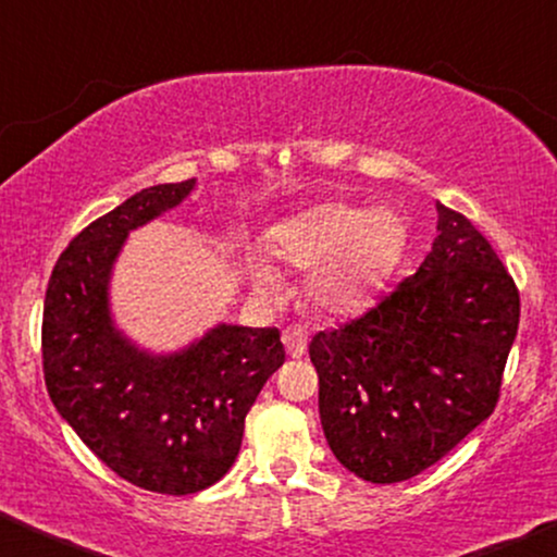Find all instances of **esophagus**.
<instances>
[{"instance_id":"34e87169","label":"esophagus","mask_w":557,"mask_h":557,"mask_svg":"<svg viewBox=\"0 0 557 557\" xmlns=\"http://www.w3.org/2000/svg\"><path fill=\"white\" fill-rule=\"evenodd\" d=\"M281 341H284L286 354H289L292 359H301V356L307 354V333H305V327L289 325L284 333H281Z\"/></svg>"}]
</instances>
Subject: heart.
<instances>
[{"label":"heart","mask_w":557,"mask_h":557,"mask_svg":"<svg viewBox=\"0 0 557 557\" xmlns=\"http://www.w3.org/2000/svg\"><path fill=\"white\" fill-rule=\"evenodd\" d=\"M405 247V224L393 211L348 203H322L278 224L271 256L292 271H312L307 299L327 314H356L369 305L397 265ZM252 286L271 294L276 281L265 265L250 268Z\"/></svg>","instance_id":"b5f03b06"}]
</instances>
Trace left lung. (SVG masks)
I'll return each mask as SVG.
<instances>
[{
    "label": "left lung",
    "instance_id": "8db88e82",
    "mask_svg": "<svg viewBox=\"0 0 557 557\" xmlns=\"http://www.w3.org/2000/svg\"><path fill=\"white\" fill-rule=\"evenodd\" d=\"M421 268L369 312L310 343L333 455L369 483L436 465L496 408L519 289L465 214L436 203Z\"/></svg>",
    "mask_w": 557,
    "mask_h": 557
}]
</instances>
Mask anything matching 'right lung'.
<instances>
[{"instance_id": "add662e5", "label": "right lung", "mask_w": 557, "mask_h": 557, "mask_svg": "<svg viewBox=\"0 0 557 557\" xmlns=\"http://www.w3.org/2000/svg\"><path fill=\"white\" fill-rule=\"evenodd\" d=\"M194 185L144 188L85 226L53 265L40 331L46 389L61 418L115 475L168 496L226 475L247 410L286 359L276 327L222 322L183 351L154 356L113 325L108 281L123 239Z\"/></svg>"}]
</instances>
